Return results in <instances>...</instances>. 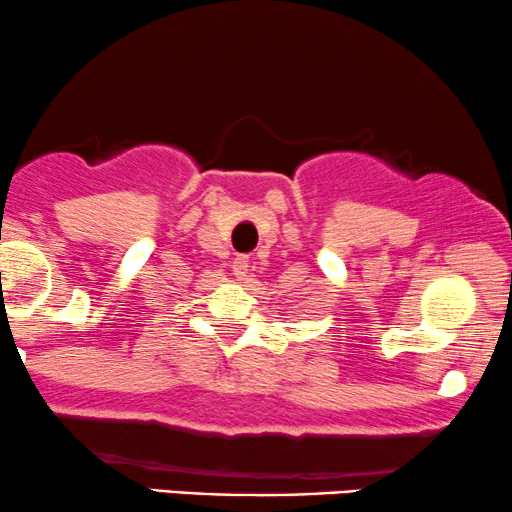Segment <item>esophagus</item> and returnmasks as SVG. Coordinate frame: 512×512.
<instances>
[{
    "label": "esophagus",
    "mask_w": 512,
    "mask_h": 512,
    "mask_svg": "<svg viewBox=\"0 0 512 512\" xmlns=\"http://www.w3.org/2000/svg\"><path fill=\"white\" fill-rule=\"evenodd\" d=\"M249 270V256H235V261H232V273H235L237 280H246V277H249Z\"/></svg>",
    "instance_id": "1"
}]
</instances>
